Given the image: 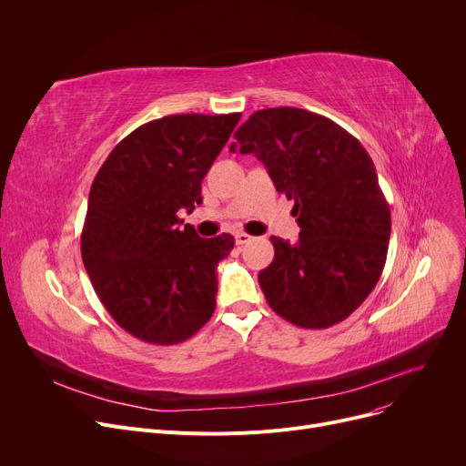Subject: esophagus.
Returning a JSON list of instances; mask_svg holds the SVG:
<instances>
[{
    "label": "esophagus",
    "instance_id": "1",
    "mask_svg": "<svg viewBox=\"0 0 466 466\" xmlns=\"http://www.w3.org/2000/svg\"><path fill=\"white\" fill-rule=\"evenodd\" d=\"M251 239H253V236H249L246 232H238L236 234V243H238V246H246V243H249Z\"/></svg>",
    "mask_w": 466,
    "mask_h": 466
}]
</instances>
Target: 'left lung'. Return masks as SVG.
Here are the masks:
<instances>
[{
  "mask_svg": "<svg viewBox=\"0 0 466 466\" xmlns=\"http://www.w3.org/2000/svg\"><path fill=\"white\" fill-rule=\"evenodd\" d=\"M232 153H253L278 192L295 202L297 243L272 236L274 260L258 283L279 317L329 329L376 287L387 258L390 211L370 155L334 120L299 107L253 113Z\"/></svg>",
  "mask_w": 466,
  "mask_h": 466,
  "instance_id": "1",
  "label": "left lung"
}]
</instances>
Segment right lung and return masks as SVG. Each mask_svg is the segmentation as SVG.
Wrapping results in <instances>:
<instances>
[{
	"label": "right lung",
	"mask_w": 466,
	"mask_h": 466,
	"mask_svg": "<svg viewBox=\"0 0 466 466\" xmlns=\"http://www.w3.org/2000/svg\"><path fill=\"white\" fill-rule=\"evenodd\" d=\"M241 113L167 115L128 134L90 187L81 234L83 264L118 327L147 344L174 346L215 311V268L230 234L181 228L179 209L202 202V179Z\"/></svg>",
	"instance_id": "right-lung-1"
}]
</instances>
